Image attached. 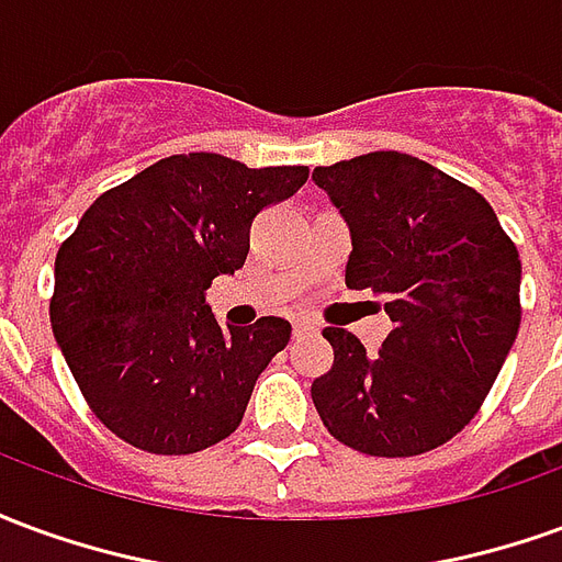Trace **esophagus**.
I'll use <instances>...</instances> for the list:
<instances>
[{"mask_svg": "<svg viewBox=\"0 0 562 562\" xmlns=\"http://www.w3.org/2000/svg\"><path fill=\"white\" fill-rule=\"evenodd\" d=\"M292 334H294V340H304V337H313V334H318V328L316 325H310V322H297Z\"/></svg>", "mask_w": 562, "mask_h": 562, "instance_id": "obj_1", "label": "esophagus"}]
</instances>
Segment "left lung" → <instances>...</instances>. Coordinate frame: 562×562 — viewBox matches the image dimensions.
Returning <instances> with one entry per match:
<instances>
[{"label": "left lung", "mask_w": 562, "mask_h": 562, "mask_svg": "<svg viewBox=\"0 0 562 562\" xmlns=\"http://www.w3.org/2000/svg\"><path fill=\"white\" fill-rule=\"evenodd\" d=\"M352 234L349 289L385 297L394 328L376 355L325 328L334 364L313 382L342 446L413 458L479 413L520 328V258L494 207L434 165L379 149L313 171Z\"/></svg>", "instance_id": "1"}]
</instances>
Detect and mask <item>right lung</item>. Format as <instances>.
<instances>
[{"label":"right lung","instance_id":"right-lung-1","mask_svg":"<svg viewBox=\"0 0 562 562\" xmlns=\"http://www.w3.org/2000/svg\"><path fill=\"white\" fill-rule=\"evenodd\" d=\"M306 165L246 168L168 156L90 204L56 252L50 325L95 418L149 454H195L244 422L292 325L222 328L210 282L244 268L258 210L292 198Z\"/></svg>","mask_w":562,"mask_h":562}]
</instances>
